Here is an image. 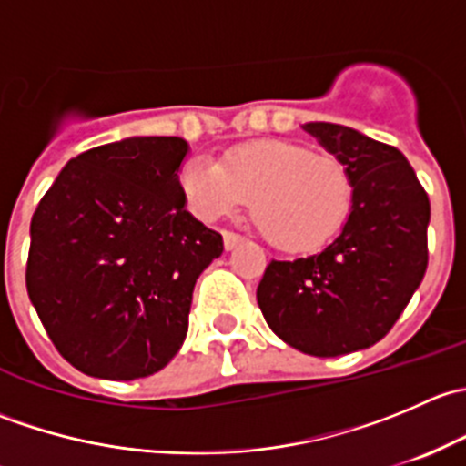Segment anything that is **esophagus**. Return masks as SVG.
Returning a JSON list of instances; mask_svg holds the SVG:
<instances>
[{
	"instance_id": "obj_1",
	"label": "esophagus",
	"mask_w": 466,
	"mask_h": 466,
	"mask_svg": "<svg viewBox=\"0 0 466 466\" xmlns=\"http://www.w3.org/2000/svg\"><path fill=\"white\" fill-rule=\"evenodd\" d=\"M246 241V238L241 237V234L237 232H223V243H225V250H234L237 246H241V243Z\"/></svg>"
}]
</instances>
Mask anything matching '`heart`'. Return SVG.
Segmentation results:
<instances>
[{
    "label": "heart",
    "instance_id": "1",
    "mask_svg": "<svg viewBox=\"0 0 466 466\" xmlns=\"http://www.w3.org/2000/svg\"><path fill=\"white\" fill-rule=\"evenodd\" d=\"M180 189L203 220L234 214L252 198V218L263 237L290 252L316 250L336 237L354 198L340 159L284 139L237 146L223 164L203 155L187 159Z\"/></svg>",
    "mask_w": 466,
    "mask_h": 466
}]
</instances>
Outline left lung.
<instances>
[{
    "mask_svg": "<svg viewBox=\"0 0 466 466\" xmlns=\"http://www.w3.org/2000/svg\"><path fill=\"white\" fill-rule=\"evenodd\" d=\"M304 128L350 171V218L318 255L268 263L257 302L281 340L329 359L372 347L408 307L429 266L431 203L394 146L324 121Z\"/></svg>",
    "mask_w": 466,
    "mask_h": 466,
    "instance_id": "left-lung-1",
    "label": "left lung"
}]
</instances>
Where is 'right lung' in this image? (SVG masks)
<instances>
[{
  "mask_svg": "<svg viewBox=\"0 0 466 466\" xmlns=\"http://www.w3.org/2000/svg\"><path fill=\"white\" fill-rule=\"evenodd\" d=\"M180 137H130L69 159L31 218L26 290L87 377L162 370L189 329L196 279L223 237L185 209Z\"/></svg>",
  "mask_w": 466,
  "mask_h": 466,
  "instance_id": "right-lung-1",
  "label": "right lung"
}]
</instances>
